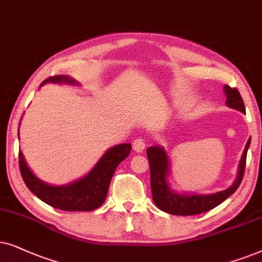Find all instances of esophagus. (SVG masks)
Returning a JSON list of instances; mask_svg holds the SVG:
<instances>
[{
  "instance_id": "obj_1",
  "label": "esophagus",
  "mask_w": 262,
  "mask_h": 262,
  "mask_svg": "<svg viewBox=\"0 0 262 262\" xmlns=\"http://www.w3.org/2000/svg\"><path fill=\"white\" fill-rule=\"evenodd\" d=\"M145 145H146L145 139L137 138V139H135V140L133 141V148H134V151L142 152V151H144V149H145Z\"/></svg>"
}]
</instances>
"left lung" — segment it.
I'll list each match as a JSON object with an SVG mask.
<instances>
[{
    "label": "left lung",
    "mask_w": 262,
    "mask_h": 262,
    "mask_svg": "<svg viewBox=\"0 0 262 262\" xmlns=\"http://www.w3.org/2000/svg\"><path fill=\"white\" fill-rule=\"evenodd\" d=\"M224 92L226 96V105L245 114L246 106L238 90L225 85ZM250 139L247 142L242 158L239 160L237 177L232 186L225 190L208 195L179 194L173 191L169 184H167L166 180L170 171V164L165 149L160 147V146H151V147H148L146 149V153H147L149 170H151L152 198L156 206L159 210L166 212V213L175 215H195L217 207L218 205H221L223 201L226 200L230 195L235 193L237 188L239 187L241 182H242L246 169L247 151H248Z\"/></svg>",
    "instance_id": "8db88e82"
}]
</instances>
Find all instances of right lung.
Instances as JSON below:
<instances>
[{
    "label": "right lung",
    "instance_id": "1",
    "mask_svg": "<svg viewBox=\"0 0 262 262\" xmlns=\"http://www.w3.org/2000/svg\"><path fill=\"white\" fill-rule=\"evenodd\" d=\"M69 83L78 82L68 75H55L45 79L44 83ZM132 151L130 144H121L107 149L85 177L66 186H52L40 181L27 166L24 155L19 152V166L23 180L27 188L45 204L62 211H93L102 206L105 201L107 190L115 170L122 160Z\"/></svg>",
    "mask_w": 262,
    "mask_h": 262
}]
</instances>
